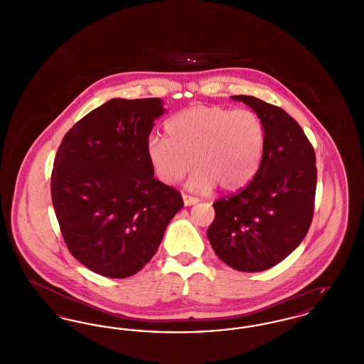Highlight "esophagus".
<instances>
[{"instance_id":"34e87169","label":"esophagus","mask_w":364,"mask_h":364,"mask_svg":"<svg viewBox=\"0 0 364 364\" xmlns=\"http://www.w3.org/2000/svg\"><path fill=\"white\" fill-rule=\"evenodd\" d=\"M183 200H184L186 206H192V205H196L199 202L198 198H193V196H190V195H183Z\"/></svg>"}]
</instances>
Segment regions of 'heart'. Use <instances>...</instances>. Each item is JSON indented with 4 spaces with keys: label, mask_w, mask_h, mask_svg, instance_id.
<instances>
[{
    "label": "heart",
    "mask_w": 364,
    "mask_h": 364,
    "mask_svg": "<svg viewBox=\"0 0 364 364\" xmlns=\"http://www.w3.org/2000/svg\"><path fill=\"white\" fill-rule=\"evenodd\" d=\"M166 138H150L146 156L156 177L174 186L195 168L188 188L199 192L217 184L224 191L245 187L259 171L266 150V128L248 109L195 105L165 124Z\"/></svg>",
    "instance_id": "obj_1"
}]
</instances>
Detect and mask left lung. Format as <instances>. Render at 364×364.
Masks as SVG:
<instances>
[{
    "label": "left lung",
    "instance_id": "obj_1",
    "mask_svg": "<svg viewBox=\"0 0 364 364\" xmlns=\"http://www.w3.org/2000/svg\"><path fill=\"white\" fill-rule=\"evenodd\" d=\"M264 124L266 150L247 187L213 203L208 239L214 252L239 272H263L303 242L314 214L315 151L285 110L251 95H235Z\"/></svg>",
    "mask_w": 364,
    "mask_h": 364
}]
</instances>
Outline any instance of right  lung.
I'll list each match as a JSON object with an SVG mask.
<instances>
[{
    "label": "right lung",
    "instance_id": "right-lung-1",
    "mask_svg": "<svg viewBox=\"0 0 364 364\" xmlns=\"http://www.w3.org/2000/svg\"><path fill=\"white\" fill-rule=\"evenodd\" d=\"M165 112L159 98H114L76 122L52 172L55 217L70 254L109 278L134 276L154 254L180 192L154 178L146 144Z\"/></svg>",
    "mask_w": 364,
    "mask_h": 364
}]
</instances>
